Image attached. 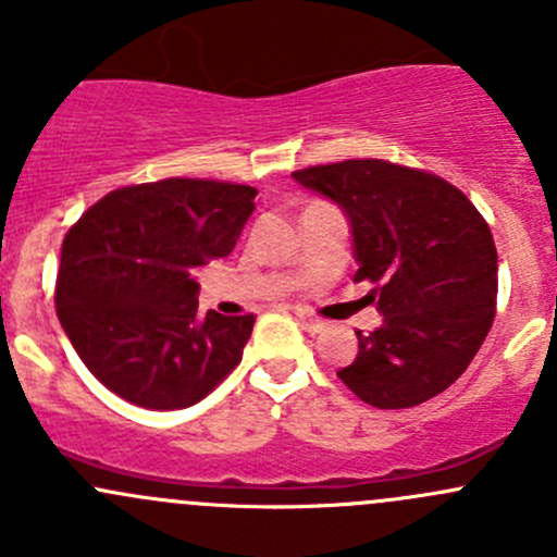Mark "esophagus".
<instances>
[{
    "mask_svg": "<svg viewBox=\"0 0 557 557\" xmlns=\"http://www.w3.org/2000/svg\"><path fill=\"white\" fill-rule=\"evenodd\" d=\"M294 314L296 318L301 320V325H305L307 331H312V334H320V331L325 329V323L320 318H314L312 312H307V310H301V307H294Z\"/></svg>",
    "mask_w": 557,
    "mask_h": 557,
    "instance_id": "esophagus-1",
    "label": "esophagus"
}]
</instances>
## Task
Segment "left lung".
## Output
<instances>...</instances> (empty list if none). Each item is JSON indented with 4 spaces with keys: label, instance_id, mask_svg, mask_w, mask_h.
I'll use <instances>...</instances> for the list:
<instances>
[{
    "label": "left lung",
    "instance_id": "8db88e82",
    "mask_svg": "<svg viewBox=\"0 0 557 557\" xmlns=\"http://www.w3.org/2000/svg\"><path fill=\"white\" fill-rule=\"evenodd\" d=\"M350 218L356 283H374L383 325L358 334L339 369L361 401L407 409L447 391L496 318L498 256L491 226L455 185L383 159H350L294 172Z\"/></svg>",
    "mask_w": 557,
    "mask_h": 557
}]
</instances>
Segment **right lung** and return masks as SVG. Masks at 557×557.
Here are the masks:
<instances>
[{
	"instance_id": "obj_1",
	"label": "right lung",
	"mask_w": 557,
	"mask_h": 557,
	"mask_svg": "<svg viewBox=\"0 0 557 557\" xmlns=\"http://www.w3.org/2000/svg\"><path fill=\"white\" fill-rule=\"evenodd\" d=\"M256 194L194 177L126 185L66 232L55 314L88 372L115 396L183 409L243 361L256 318H199L194 274L234 250Z\"/></svg>"
}]
</instances>
